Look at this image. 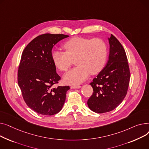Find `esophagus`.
<instances>
[{"mask_svg": "<svg viewBox=\"0 0 149 149\" xmlns=\"http://www.w3.org/2000/svg\"><path fill=\"white\" fill-rule=\"evenodd\" d=\"M71 87L72 88H81V86L80 85H73Z\"/></svg>", "mask_w": 149, "mask_h": 149, "instance_id": "34e87169", "label": "esophagus"}]
</instances>
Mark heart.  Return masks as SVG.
<instances>
[{
  "instance_id": "1",
  "label": "heart",
  "mask_w": 149,
  "mask_h": 149,
  "mask_svg": "<svg viewBox=\"0 0 149 149\" xmlns=\"http://www.w3.org/2000/svg\"><path fill=\"white\" fill-rule=\"evenodd\" d=\"M65 52L55 50L52 57L55 66L62 72H67L73 64L77 65L64 76V81L70 84H76L85 81L90 73L100 72L106 64L108 47L100 38L75 37L64 45Z\"/></svg>"
}]
</instances>
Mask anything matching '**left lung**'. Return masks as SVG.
Listing matches in <instances>:
<instances>
[{"instance_id":"obj_1","label":"left lung","mask_w":149,"mask_h":149,"mask_svg":"<svg viewBox=\"0 0 149 149\" xmlns=\"http://www.w3.org/2000/svg\"><path fill=\"white\" fill-rule=\"evenodd\" d=\"M109 56L106 66L90 85L93 93L87 102L93 111L102 113L116 109L126 97L130 73L125 50L111 34Z\"/></svg>"}]
</instances>
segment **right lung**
<instances>
[{"mask_svg":"<svg viewBox=\"0 0 149 149\" xmlns=\"http://www.w3.org/2000/svg\"><path fill=\"white\" fill-rule=\"evenodd\" d=\"M68 36L45 33L33 39L23 50L17 81L26 104L40 114L53 116L62 109L69 86H58L61 77L52 57L54 46Z\"/></svg>","mask_w":149,"mask_h":149,"instance_id":"add662e5","label":"right lung"}]
</instances>
